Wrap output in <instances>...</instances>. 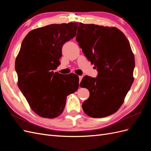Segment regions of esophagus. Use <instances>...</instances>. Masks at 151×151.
<instances>
[{
	"mask_svg": "<svg viewBox=\"0 0 151 151\" xmlns=\"http://www.w3.org/2000/svg\"><path fill=\"white\" fill-rule=\"evenodd\" d=\"M79 83H80V82L82 81V79H83V76H79Z\"/></svg>",
	"mask_w": 151,
	"mask_h": 151,
	"instance_id": "esophagus-1",
	"label": "esophagus"
}]
</instances>
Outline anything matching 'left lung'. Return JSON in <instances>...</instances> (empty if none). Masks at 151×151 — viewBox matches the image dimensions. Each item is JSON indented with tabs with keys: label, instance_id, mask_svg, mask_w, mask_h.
<instances>
[{
	"label": "left lung",
	"instance_id": "1",
	"mask_svg": "<svg viewBox=\"0 0 151 151\" xmlns=\"http://www.w3.org/2000/svg\"><path fill=\"white\" fill-rule=\"evenodd\" d=\"M76 41L98 72L96 78L86 76L81 82L90 94L83 110L93 118L111 115L122 106L134 79L135 58L129 40L115 27L79 22Z\"/></svg>",
	"mask_w": 151,
	"mask_h": 151
}]
</instances>
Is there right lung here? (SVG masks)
Segmentation results:
<instances>
[{
  "mask_svg": "<svg viewBox=\"0 0 151 151\" xmlns=\"http://www.w3.org/2000/svg\"><path fill=\"white\" fill-rule=\"evenodd\" d=\"M77 22L52 24L29 31L15 62L18 87L39 116L53 118L63 112L67 96L79 88V77L54 72L63 45L76 35Z\"/></svg>",
  "mask_w": 151,
  "mask_h": 151,
  "instance_id": "1",
  "label": "right lung"
}]
</instances>
